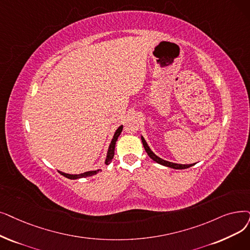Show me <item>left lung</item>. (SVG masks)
<instances>
[{
	"label": "left lung",
	"instance_id": "1",
	"mask_svg": "<svg viewBox=\"0 0 250 250\" xmlns=\"http://www.w3.org/2000/svg\"><path fill=\"white\" fill-rule=\"evenodd\" d=\"M141 140H142L143 146H144V148H145V150H146V152H147V154L149 155V157H150L151 159H153L155 162H157V164H159V165H161V166H165V167H171V168H176V169H184V168H188V167H192V166L195 165V164H192V165H178V164H173V162H169V161H167V160L162 159V158L158 157L157 155H155V154L153 153V152L151 151L150 147L148 146L147 142H146L145 139H144L142 136H141Z\"/></svg>",
	"mask_w": 250,
	"mask_h": 250
}]
</instances>
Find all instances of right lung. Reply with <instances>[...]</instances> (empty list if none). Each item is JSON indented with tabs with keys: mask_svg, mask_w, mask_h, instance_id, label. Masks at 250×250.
<instances>
[{
	"mask_svg": "<svg viewBox=\"0 0 250 250\" xmlns=\"http://www.w3.org/2000/svg\"><path fill=\"white\" fill-rule=\"evenodd\" d=\"M123 131V125L118 126V128L116 129V132L114 133V136L111 140V143L109 145V148H108L107 151V156L105 159V165H109L110 162L112 161V158L114 156V149H115V144H116V141L118 139V136L121 135ZM100 169H97V170H90V171H85L83 173H80V175H70V173H65L62 171H59L62 176H64L65 178L70 179V180H77V179H81V178H86V177H91L93 175H96V173H98Z\"/></svg>",
	"mask_w": 250,
	"mask_h": 250,
	"instance_id": "obj_1",
	"label": "right lung"
}]
</instances>
